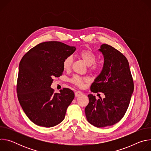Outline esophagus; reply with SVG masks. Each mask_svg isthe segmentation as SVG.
Returning a JSON list of instances; mask_svg holds the SVG:
<instances>
[{"label":"esophagus","mask_w":151,"mask_h":151,"mask_svg":"<svg viewBox=\"0 0 151 151\" xmlns=\"http://www.w3.org/2000/svg\"><path fill=\"white\" fill-rule=\"evenodd\" d=\"M82 95H83V93L81 92V91H76L75 92V97H79V96H82Z\"/></svg>","instance_id":"34e87169"}]
</instances>
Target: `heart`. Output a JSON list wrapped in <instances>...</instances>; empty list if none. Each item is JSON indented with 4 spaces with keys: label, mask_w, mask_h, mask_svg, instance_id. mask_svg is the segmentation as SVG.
<instances>
[{
    "label": "heart",
    "mask_w": 151,
    "mask_h": 151,
    "mask_svg": "<svg viewBox=\"0 0 151 151\" xmlns=\"http://www.w3.org/2000/svg\"><path fill=\"white\" fill-rule=\"evenodd\" d=\"M79 56L87 64V65L90 66V69L91 71H96L100 68V65L95 62L97 60V56L92 51L89 50H85L79 53ZM72 64V57L68 56L63 60V67L66 70H68L71 68ZM71 81L73 83L79 87H83L85 82H88V79L87 78H82L78 76H74Z\"/></svg>",
    "instance_id": "1"
}]
</instances>
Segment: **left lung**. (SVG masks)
Segmentation results:
<instances>
[{"mask_svg":"<svg viewBox=\"0 0 151 151\" xmlns=\"http://www.w3.org/2000/svg\"><path fill=\"white\" fill-rule=\"evenodd\" d=\"M99 51L104 57L101 73L91 84L93 93H104V99L96 100L88 94L89 103L85 113L89 123L101 128L118 122L124 116L134 90V83L126 57L107 44H103Z\"/></svg>","mask_w":151,"mask_h":151,"instance_id":"obj_1","label":"left lung"}]
</instances>
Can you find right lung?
<instances>
[{
  "mask_svg": "<svg viewBox=\"0 0 151 151\" xmlns=\"http://www.w3.org/2000/svg\"><path fill=\"white\" fill-rule=\"evenodd\" d=\"M75 50V47L60 42H45L30 50L21 59L17 93L23 111L34 124L52 127L64 119L75 94L66 88L54 93L51 85L54 77L63 74V60Z\"/></svg>",
  "mask_w": 151,
  "mask_h": 151,
  "instance_id": "1",
  "label": "right lung"
}]
</instances>
